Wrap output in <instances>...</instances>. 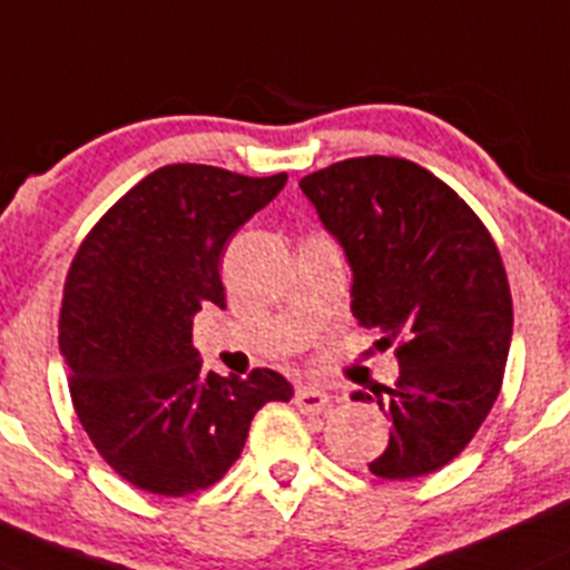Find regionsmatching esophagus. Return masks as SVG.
Wrapping results in <instances>:
<instances>
[{
  "instance_id": "obj_1",
  "label": "esophagus",
  "mask_w": 570,
  "mask_h": 570,
  "mask_svg": "<svg viewBox=\"0 0 570 570\" xmlns=\"http://www.w3.org/2000/svg\"><path fill=\"white\" fill-rule=\"evenodd\" d=\"M294 403L299 411H307V414H318V411L327 409L330 394L322 392L316 386H299L294 394Z\"/></svg>"
}]
</instances>
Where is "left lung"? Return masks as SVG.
I'll use <instances>...</instances> for the list:
<instances>
[{
  "label": "left lung",
  "instance_id": "1",
  "mask_svg": "<svg viewBox=\"0 0 570 570\" xmlns=\"http://www.w3.org/2000/svg\"><path fill=\"white\" fill-rule=\"evenodd\" d=\"M352 271V316L397 344L394 386L352 392L392 422L370 462L403 481L468 448L501 392L512 296L501 254L473 209L433 173L394 156L335 161L299 181Z\"/></svg>",
  "mask_w": 570,
  "mask_h": 570
}]
</instances>
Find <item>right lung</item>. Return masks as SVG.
<instances>
[{
  "instance_id": "add662e5",
  "label": "right lung",
  "mask_w": 570,
  "mask_h": 570,
  "mask_svg": "<svg viewBox=\"0 0 570 570\" xmlns=\"http://www.w3.org/2000/svg\"><path fill=\"white\" fill-rule=\"evenodd\" d=\"M288 176L209 165L145 176L86 235L63 285L58 346L80 425L134 487L189 495L224 479L265 403L294 397L279 372L246 381L200 370L193 318L224 311L226 240Z\"/></svg>"
}]
</instances>
